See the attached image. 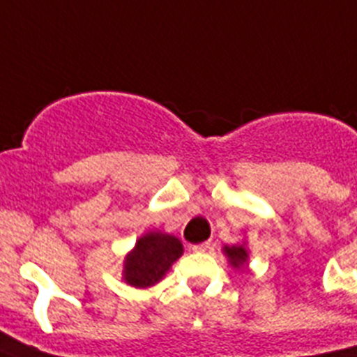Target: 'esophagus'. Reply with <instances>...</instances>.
I'll use <instances>...</instances> for the list:
<instances>
[{
  "label": "esophagus",
  "instance_id": "obj_1",
  "mask_svg": "<svg viewBox=\"0 0 357 357\" xmlns=\"http://www.w3.org/2000/svg\"><path fill=\"white\" fill-rule=\"evenodd\" d=\"M209 247H211V243L206 241V243H200V245H193V247H191V250L202 254V252H206Z\"/></svg>",
  "mask_w": 357,
  "mask_h": 357
}]
</instances>
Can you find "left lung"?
I'll list each match as a JSON object with an SVG mask.
<instances>
[{
  "mask_svg": "<svg viewBox=\"0 0 357 357\" xmlns=\"http://www.w3.org/2000/svg\"><path fill=\"white\" fill-rule=\"evenodd\" d=\"M223 252H225L230 266H234L239 270V268H243L245 264H247L248 252L247 248H245V245H232V247L227 245V247L223 248Z\"/></svg>",
  "mask_w": 357,
  "mask_h": 357,
  "instance_id": "obj_1",
  "label": "left lung"
}]
</instances>
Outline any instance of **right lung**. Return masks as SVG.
Instances as JSON below:
<instances>
[{
	"instance_id": "add662e5",
	"label": "right lung",
	"mask_w": 357,
	"mask_h": 357,
	"mask_svg": "<svg viewBox=\"0 0 357 357\" xmlns=\"http://www.w3.org/2000/svg\"><path fill=\"white\" fill-rule=\"evenodd\" d=\"M181 239L162 232H146L128 252L123 266V279L134 288H150L157 284L172 264L182 255Z\"/></svg>"
}]
</instances>
